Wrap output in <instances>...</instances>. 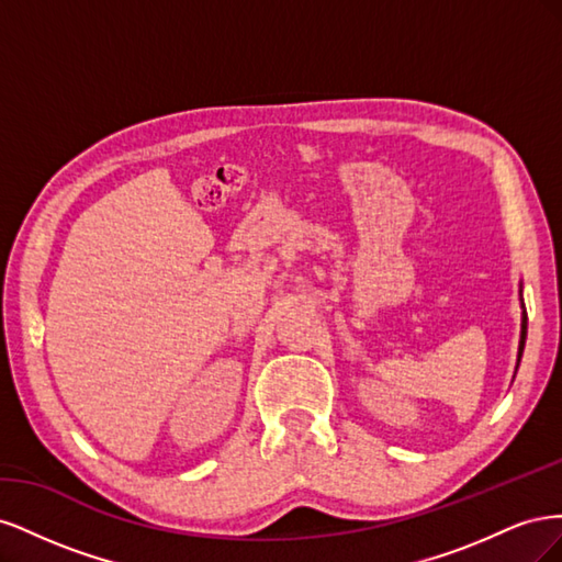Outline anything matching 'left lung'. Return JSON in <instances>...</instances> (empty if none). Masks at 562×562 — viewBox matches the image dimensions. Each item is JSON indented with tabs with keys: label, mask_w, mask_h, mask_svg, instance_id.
Segmentation results:
<instances>
[{
	"label": "left lung",
	"mask_w": 562,
	"mask_h": 562,
	"mask_svg": "<svg viewBox=\"0 0 562 562\" xmlns=\"http://www.w3.org/2000/svg\"><path fill=\"white\" fill-rule=\"evenodd\" d=\"M520 307H522V318H520V342H518V361H516V370H518V366H520L522 349H525V337H527V314H525V304H522V288H520Z\"/></svg>",
	"instance_id": "left-lung-1"
}]
</instances>
